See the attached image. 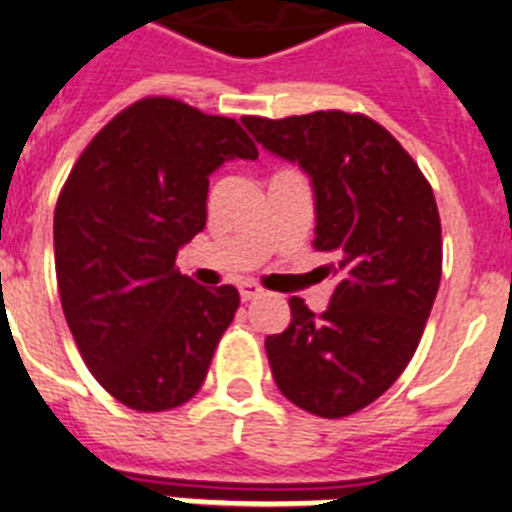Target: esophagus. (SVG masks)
<instances>
[{"label":"esophagus","instance_id":"obj_1","mask_svg":"<svg viewBox=\"0 0 512 512\" xmlns=\"http://www.w3.org/2000/svg\"><path fill=\"white\" fill-rule=\"evenodd\" d=\"M239 296H242V301H252L262 296V288L255 281H242L239 283Z\"/></svg>","mask_w":512,"mask_h":512}]
</instances>
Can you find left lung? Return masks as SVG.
I'll list each match as a JSON object with an SVG mask.
<instances>
[{
	"label": "left lung",
	"mask_w": 512,
	"mask_h": 512,
	"mask_svg": "<svg viewBox=\"0 0 512 512\" xmlns=\"http://www.w3.org/2000/svg\"><path fill=\"white\" fill-rule=\"evenodd\" d=\"M242 123L314 190V247L335 257L330 306L293 296L291 324L265 340L286 399L337 420L379 399L412 361L441 286V216L430 182L394 136L361 113L317 110Z\"/></svg>",
	"instance_id": "obj_1"
}]
</instances>
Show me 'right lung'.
Instances as JSON below:
<instances>
[{"instance_id": "obj_1", "label": "right lung", "mask_w": 512, "mask_h": 512, "mask_svg": "<svg viewBox=\"0 0 512 512\" xmlns=\"http://www.w3.org/2000/svg\"><path fill=\"white\" fill-rule=\"evenodd\" d=\"M257 159L234 118L146 97L87 144L53 213L61 306L84 363L131 410L188 402L239 306L234 286H198L177 250L206 226L208 177Z\"/></svg>"}]
</instances>
